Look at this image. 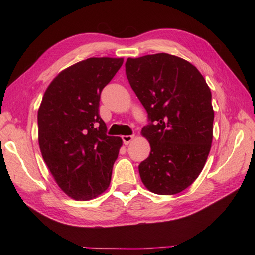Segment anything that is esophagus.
<instances>
[{"instance_id":"34e87169","label":"esophagus","mask_w":255,"mask_h":255,"mask_svg":"<svg viewBox=\"0 0 255 255\" xmlns=\"http://www.w3.org/2000/svg\"><path fill=\"white\" fill-rule=\"evenodd\" d=\"M133 138H134V136L133 134H131V136H123L122 137V139H123V142L126 144V145H128L129 143H130L132 140H133Z\"/></svg>"}]
</instances>
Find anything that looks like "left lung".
Masks as SVG:
<instances>
[{"label":"left lung","mask_w":255,"mask_h":255,"mask_svg":"<svg viewBox=\"0 0 255 255\" xmlns=\"http://www.w3.org/2000/svg\"><path fill=\"white\" fill-rule=\"evenodd\" d=\"M125 67L149 119L141 130L151 147L139 164L141 181L155 194L181 193L198 177L210 151V89L192 63L169 53L128 58Z\"/></svg>","instance_id":"obj_1"}]
</instances>
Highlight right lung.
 Returning <instances> with one entry per match:
<instances>
[{
	"label": "right lung",
	"instance_id": "right-lung-1",
	"mask_svg": "<svg viewBox=\"0 0 255 255\" xmlns=\"http://www.w3.org/2000/svg\"><path fill=\"white\" fill-rule=\"evenodd\" d=\"M123 62V58H89L75 63L53 79L42 97L38 111L42 158L73 199H93L110 186L123 141L107 136L99 107L103 89Z\"/></svg>",
	"mask_w": 255,
	"mask_h": 255
}]
</instances>
